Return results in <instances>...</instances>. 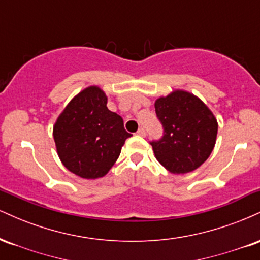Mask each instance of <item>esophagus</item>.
<instances>
[{
	"mask_svg": "<svg viewBox=\"0 0 260 260\" xmlns=\"http://www.w3.org/2000/svg\"><path fill=\"white\" fill-rule=\"evenodd\" d=\"M137 134H138V136L145 137V129H144V128H139V129L137 131Z\"/></svg>",
	"mask_w": 260,
	"mask_h": 260,
	"instance_id": "obj_1",
	"label": "esophagus"
}]
</instances>
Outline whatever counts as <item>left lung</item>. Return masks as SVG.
Segmentation results:
<instances>
[{
  "instance_id": "obj_1",
  "label": "left lung",
  "mask_w": 260,
  "mask_h": 260,
  "mask_svg": "<svg viewBox=\"0 0 260 260\" xmlns=\"http://www.w3.org/2000/svg\"><path fill=\"white\" fill-rule=\"evenodd\" d=\"M164 128L162 138L150 142L155 157L171 174L194 171L215 147L217 121L196 95L174 90L155 101Z\"/></svg>"
}]
</instances>
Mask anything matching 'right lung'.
<instances>
[{
    "instance_id": "add662e5",
    "label": "right lung",
    "mask_w": 260,
    "mask_h": 260,
    "mask_svg": "<svg viewBox=\"0 0 260 260\" xmlns=\"http://www.w3.org/2000/svg\"><path fill=\"white\" fill-rule=\"evenodd\" d=\"M106 104V94L99 86H88L68 103L53 126L59 160L86 180L104 177L132 136L124 129L121 116Z\"/></svg>"
}]
</instances>
